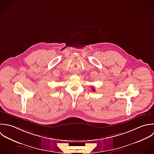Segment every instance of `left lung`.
Returning <instances> with one entry per match:
<instances>
[{
    "mask_svg": "<svg viewBox=\"0 0 154 154\" xmlns=\"http://www.w3.org/2000/svg\"><path fill=\"white\" fill-rule=\"evenodd\" d=\"M92 91H95V89H92Z\"/></svg>",
    "mask_w": 154,
    "mask_h": 154,
    "instance_id": "obj_1",
    "label": "left lung"
}]
</instances>
